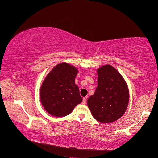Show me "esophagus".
<instances>
[{
  "instance_id": "1",
  "label": "esophagus",
  "mask_w": 158,
  "mask_h": 158,
  "mask_svg": "<svg viewBox=\"0 0 158 158\" xmlns=\"http://www.w3.org/2000/svg\"><path fill=\"white\" fill-rule=\"evenodd\" d=\"M86 101H87V97H85L83 99V101H82V104H85V103H86Z\"/></svg>"
}]
</instances>
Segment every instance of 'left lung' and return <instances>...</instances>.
I'll use <instances>...</instances> for the list:
<instances>
[{"label":"left lung","instance_id":"1","mask_svg":"<svg viewBox=\"0 0 158 158\" xmlns=\"http://www.w3.org/2000/svg\"><path fill=\"white\" fill-rule=\"evenodd\" d=\"M98 87L87 104L92 116L102 123L120 118L127 109L129 91L125 79L113 66L106 64L97 70Z\"/></svg>","mask_w":158,"mask_h":158}]
</instances>
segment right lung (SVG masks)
<instances>
[{
  "instance_id": "right-lung-1",
  "label": "right lung",
  "mask_w": 158,
  "mask_h": 158,
  "mask_svg": "<svg viewBox=\"0 0 158 158\" xmlns=\"http://www.w3.org/2000/svg\"><path fill=\"white\" fill-rule=\"evenodd\" d=\"M78 69L66 63H61L46 76L40 88V100L45 111L51 115L61 117L68 115L82 102L75 78Z\"/></svg>"
}]
</instances>
